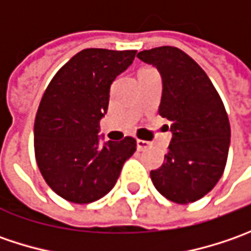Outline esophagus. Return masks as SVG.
<instances>
[{
	"label": "esophagus",
	"mask_w": 251,
	"mask_h": 251,
	"mask_svg": "<svg viewBox=\"0 0 251 251\" xmlns=\"http://www.w3.org/2000/svg\"><path fill=\"white\" fill-rule=\"evenodd\" d=\"M150 147H151L150 141L137 140V148H138V151H147Z\"/></svg>",
	"instance_id": "1"
}]
</instances>
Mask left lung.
<instances>
[{
    "label": "left lung",
    "instance_id": "8db88e82",
    "mask_svg": "<svg viewBox=\"0 0 251 251\" xmlns=\"http://www.w3.org/2000/svg\"><path fill=\"white\" fill-rule=\"evenodd\" d=\"M137 57L159 70V114L173 131L163 165L151 170L152 183L173 202H194L215 187L226 166L230 124L224 101L204 70L177 47H155Z\"/></svg>",
    "mask_w": 251,
    "mask_h": 251
}]
</instances>
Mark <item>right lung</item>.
Returning a JSON list of instances; mask_svg holds the SVG:
<instances>
[{
	"mask_svg": "<svg viewBox=\"0 0 251 251\" xmlns=\"http://www.w3.org/2000/svg\"><path fill=\"white\" fill-rule=\"evenodd\" d=\"M137 50L85 49L57 71L34 119V156L54 193L88 204L114 187L137 141L99 144V121L107 111L110 85L132 63Z\"/></svg>",
	"mask_w": 251,
	"mask_h": 251,
	"instance_id": "1",
	"label": "right lung"
}]
</instances>
